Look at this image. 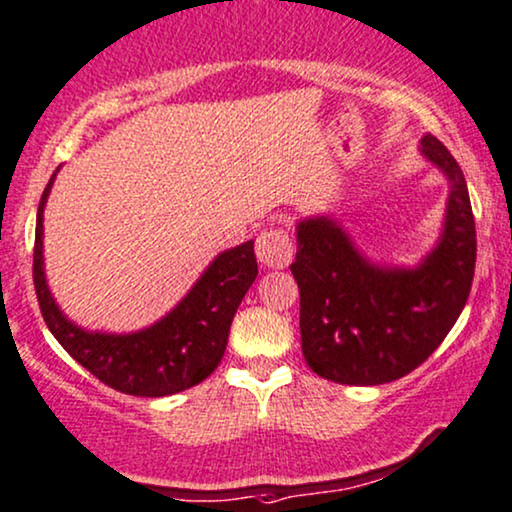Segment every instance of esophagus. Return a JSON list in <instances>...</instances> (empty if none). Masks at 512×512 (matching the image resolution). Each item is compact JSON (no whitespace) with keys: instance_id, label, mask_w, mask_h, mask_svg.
Returning a JSON list of instances; mask_svg holds the SVG:
<instances>
[{"instance_id":"1","label":"esophagus","mask_w":512,"mask_h":512,"mask_svg":"<svg viewBox=\"0 0 512 512\" xmlns=\"http://www.w3.org/2000/svg\"><path fill=\"white\" fill-rule=\"evenodd\" d=\"M257 260L267 267H286L293 260V241L283 229H264L255 243Z\"/></svg>"}]
</instances>
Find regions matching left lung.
<instances>
[{
	"label": "left lung",
	"mask_w": 512,
	"mask_h": 512,
	"mask_svg": "<svg viewBox=\"0 0 512 512\" xmlns=\"http://www.w3.org/2000/svg\"><path fill=\"white\" fill-rule=\"evenodd\" d=\"M420 153L449 181L444 226L416 267L378 264L331 215L297 222L290 264L300 288L302 354L321 378L383 385L411 373L454 328L475 276V217L468 184L442 141L425 134Z\"/></svg>",
	"instance_id": "left-lung-1"
}]
</instances>
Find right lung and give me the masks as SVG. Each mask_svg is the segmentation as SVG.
I'll return each instance as SVG.
<instances>
[{
	"instance_id": "obj_1",
	"label": "right lung",
	"mask_w": 512,
	"mask_h": 512,
	"mask_svg": "<svg viewBox=\"0 0 512 512\" xmlns=\"http://www.w3.org/2000/svg\"><path fill=\"white\" fill-rule=\"evenodd\" d=\"M56 172L37 208L32 260L37 302L51 335L77 364L118 392L167 397L203 383L222 361L231 321L257 276L255 243L219 252L177 307L148 328L134 333L84 331L61 312L44 274V205Z\"/></svg>"
}]
</instances>
